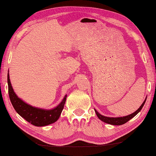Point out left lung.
<instances>
[{
  "label": "left lung",
  "instance_id": "8db88e82",
  "mask_svg": "<svg viewBox=\"0 0 156 156\" xmlns=\"http://www.w3.org/2000/svg\"><path fill=\"white\" fill-rule=\"evenodd\" d=\"M146 99L144 100V101L143 102V104H141V106L139 107L137 110H136L135 112H134L132 114H130L129 115L125 116V117H119V118H109V117H106V116H104L97 112V111L95 110V112H96V114L97 115L99 119H100L101 121H104V122L108 123V124H111V125H123L125 124V122H127V121H129L130 119H132V118L134 117L137 113L141 110V108L144 105L145 102H146Z\"/></svg>",
  "mask_w": 156,
  "mask_h": 156
}]
</instances>
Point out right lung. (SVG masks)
I'll list each match as a JSON object with an SVG mask.
<instances>
[{"mask_svg":"<svg viewBox=\"0 0 156 156\" xmlns=\"http://www.w3.org/2000/svg\"><path fill=\"white\" fill-rule=\"evenodd\" d=\"M8 84L9 97L14 108L18 114L24 118L27 121L35 126L42 127L52 124L59 118L66 102V96L64 97L62 101L56 108L52 110H44L30 106L18 98L12 87L9 74H8Z\"/></svg>","mask_w":156,"mask_h":156,"instance_id":"obj_1","label":"right lung"}]
</instances>
